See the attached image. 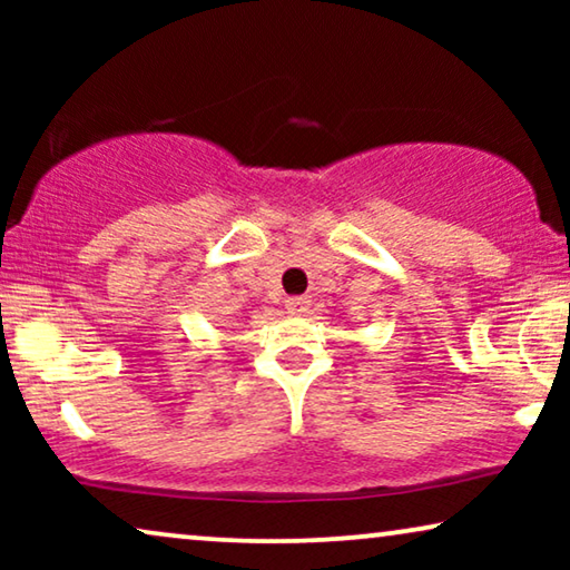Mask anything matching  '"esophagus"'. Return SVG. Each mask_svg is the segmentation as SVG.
Here are the masks:
<instances>
[{
  "label": "esophagus",
  "instance_id": "1",
  "mask_svg": "<svg viewBox=\"0 0 570 570\" xmlns=\"http://www.w3.org/2000/svg\"><path fill=\"white\" fill-rule=\"evenodd\" d=\"M308 308H311V301L303 298V295H295V298L285 301V311H287V314H293V316L308 314Z\"/></svg>",
  "mask_w": 570,
  "mask_h": 570
}]
</instances>
